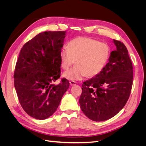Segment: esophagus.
Wrapping results in <instances>:
<instances>
[{"label": "esophagus", "instance_id": "esophagus-1", "mask_svg": "<svg viewBox=\"0 0 146 146\" xmlns=\"http://www.w3.org/2000/svg\"><path fill=\"white\" fill-rule=\"evenodd\" d=\"M77 82H75V81H70V84L71 85H72V86H74V85H77Z\"/></svg>", "mask_w": 146, "mask_h": 146}]
</instances>
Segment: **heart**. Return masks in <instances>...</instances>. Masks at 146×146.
<instances>
[{"label": "heart", "mask_w": 146, "mask_h": 146, "mask_svg": "<svg viewBox=\"0 0 146 146\" xmlns=\"http://www.w3.org/2000/svg\"><path fill=\"white\" fill-rule=\"evenodd\" d=\"M110 48L105 42L90 37H77L70 40L68 48L60 52L61 66L67 70L75 63L77 65L63 74L68 80H79L84 77H94L104 69L109 59Z\"/></svg>", "instance_id": "heart-1"}]
</instances>
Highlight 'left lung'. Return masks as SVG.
Here are the masks:
<instances>
[{"instance_id": "1", "label": "left lung", "mask_w": 146, "mask_h": 146, "mask_svg": "<svg viewBox=\"0 0 146 146\" xmlns=\"http://www.w3.org/2000/svg\"><path fill=\"white\" fill-rule=\"evenodd\" d=\"M116 50L99 75L83 83L79 99L83 113L94 121L113 117L123 108L133 85V65L127 47L114 39Z\"/></svg>"}]
</instances>
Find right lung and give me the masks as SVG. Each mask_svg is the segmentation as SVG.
<instances>
[{"mask_svg":"<svg viewBox=\"0 0 146 146\" xmlns=\"http://www.w3.org/2000/svg\"><path fill=\"white\" fill-rule=\"evenodd\" d=\"M65 31L44 32L26 42L21 48L15 66L14 84L19 103L29 116L45 119L58 108L69 88V81L60 78V52L63 47Z\"/></svg>","mask_w":146,"mask_h":146,"instance_id":"1","label":"right lung"}]
</instances>
